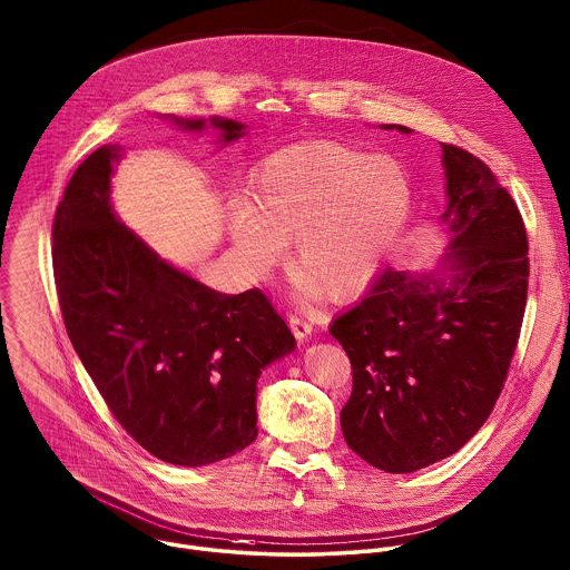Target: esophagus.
<instances>
[{"mask_svg":"<svg viewBox=\"0 0 570 570\" xmlns=\"http://www.w3.org/2000/svg\"><path fill=\"white\" fill-rule=\"evenodd\" d=\"M288 324H291L293 335H295L297 340H306V337L313 333V324H311L308 317H304V315H291V317H288Z\"/></svg>","mask_w":570,"mask_h":570,"instance_id":"34e87169","label":"esophagus"}]
</instances>
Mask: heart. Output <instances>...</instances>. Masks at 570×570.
<instances>
[{
	"mask_svg": "<svg viewBox=\"0 0 570 570\" xmlns=\"http://www.w3.org/2000/svg\"><path fill=\"white\" fill-rule=\"evenodd\" d=\"M253 204L235 199L226 213L228 237L253 277L295 257L335 297L362 291L377 273L411 208L406 168L389 155L311 141L268 155L250 179Z\"/></svg>",
	"mask_w": 570,
	"mask_h": 570,
	"instance_id": "1",
	"label": "heart"
}]
</instances>
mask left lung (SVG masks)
I'll return each instance as SVG.
<instances>
[{"instance_id":"obj_1","label":"left lung","mask_w":570,"mask_h":570,"mask_svg":"<svg viewBox=\"0 0 570 570\" xmlns=\"http://www.w3.org/2000/svg\"><path fill=\"white\" fill-rule=\"evenodd\" d=\"M442 153L451 246L440 273L384 268L328 328L353 366L344 440L386 473L426 469L482 429L527 308L529 237L518 204L480 157L453 144Z\"/></svg>"}]
</instances>
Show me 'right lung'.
Segmentation results:
<instances>
[{
    "mask_svg": "<svg viewBox=\"0 0 570 570\" xmlns=\"http://www.w3.org/2000/svg\"><path fill=\"white\" fill-rule=\"evenodd\" d=\"M173 121L202 132L204 119ZM228 144L244 124L213 117ZM117 144L88 155L52 222L68 337L121 429L177 466L226 460L257 438V377L295 348L271 299L217 293L164 262L110 204Z\"/></svg>",
    "mask_w": 570,
    "mask_h": 570,
    "instance_id": "obj_1",
    "label": "right lung"
}]
</instances>
